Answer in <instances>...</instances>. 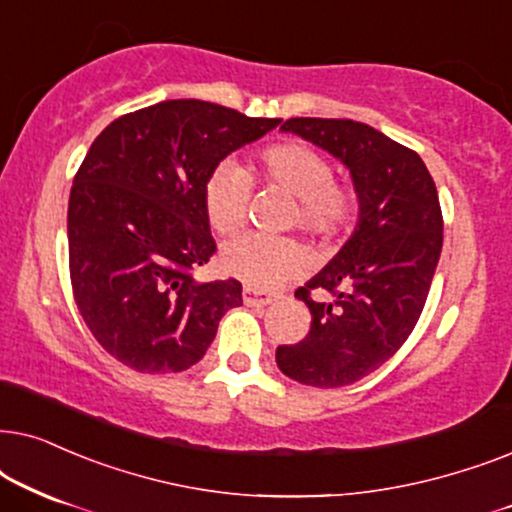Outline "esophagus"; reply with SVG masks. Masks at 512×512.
I'll return each mask as SVG.
<instances>
[{
  "label": "esophagus",
  "instance_id": "34e87169",
  "mask_svg": "<svg viewBox=\"0 0 512 512\" xmlns=\"http://www.w3.org/2000/svg\"><path fill=\"white\" fill-rule=\"evenodd\" d=\"M243 302L248 306H267L274 302V295L260 288H243Z\"/></svg>",
  "mask_w": 512,
  "mask_h": 512
}]
</instances>
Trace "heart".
Here are the masks:
<instances>
[{"mask_svg": "<svg viewBox=\"0 0 512 512\" xmlns=\"http://www.w3.org/2000/svg\"><path fill=\"white\" fill-rule=\"evenodd\" d=\"M260 173L271 185L299 199V224L311 234L330 238L356 215L358 201L349 187L332 182L323 156L299 142H278L262 152ZM250 201V177L234 161H222L203 185V208L220 234L243 227ZM304 248L292 238L245 234L224 245L222 267L252 288H276L304 267Z\"/></svg>", "mask_w": 512, "mask_h": 512, "instance_id": "b5f03b06", "label": "heart"}]
</instances>
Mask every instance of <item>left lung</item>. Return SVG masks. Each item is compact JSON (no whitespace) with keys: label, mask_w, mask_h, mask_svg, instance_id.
I'll use <instances>...</instances> for the list:
<instances>
[{"label":"left lung","mask_w":512,"mask_h":512,"mask_svg":"<svg viewBox=\"0 0 512 512\" xmlns=\"http://www.w3.org/2000/svg\"><path fill=\"white\" fill-rule=\"evenodd\" d=\"M295 133L349 170L358 222L335 257L295 292L309 306L302 342L278 346L283 374L306 386L337 388L367 377L417 325L442 250L438 189L412 149L351 119H288ZM325 289L332 303H313Z\"/></svg>","instance_id":"8db88e82"}]
</instances>
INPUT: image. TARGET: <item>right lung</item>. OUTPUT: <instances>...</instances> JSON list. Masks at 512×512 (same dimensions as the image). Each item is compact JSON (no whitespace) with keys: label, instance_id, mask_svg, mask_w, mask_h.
Masks as SVG:
<instances>
[{"label":"right lung","instance_id":"right-lung-1","mask_svg":"<svg viewBox=\"0 0 512 512\" xmlns=\"http://www.w3.org/2000/svg\"><path fill=\"white\" fill-rule=\"evenodd\" d=\"M281 119L203 100H163L112 121L70 192L67 243L79 313L102 349L138 372H182L206 356L241 283H199L215 252L203 185L222 159Z\"/></svg>","mask_w":512,"mask_h":512}]
</instances>
